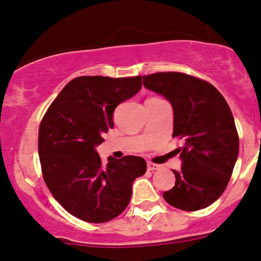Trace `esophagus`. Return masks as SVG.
I'll return each instance as SVG.
<instances>
[{
	"instance_id": "34e87169",
	"label": "esophagus",
	"mask_w": 261,
	"mask_h": 261,
	"mask_svg": "<svg viewBox=\"0 0 261 261\" xmlns=\"http://www.w3.org/2000/svg\"><path fill=\"white\" fill-rule=\"evenodd\" d=\"M160 166L158 165V164H153L151 162L147 163V170L148 171H155V170H159Z\"/></svg>"
}]
</instances>
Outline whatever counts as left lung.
Masks as SVG:
<instances>
[{"label": "left lung", "mask_w": 261, "mask_h": 261, "mask_svg": "<svg viewBox=\"0 0 261 261\" xmlns=\"http://www.w3.org/2000/svg\"><path fill=\"white\" fill-rule=\"evenodd\" d=\"M144 87L165 97L173 109V138L184 140L176 184L163 194L174 208L195 212L213 204L227 188L239 154L233 114L208 82L180 72L142 77Z\"/></svg>", "instance_id": "obj_1"}]
</instances>
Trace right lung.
Here are the masks:
<instances>
[{"instance_id": "1", "label": "right lung", "mask_w": 261, "mask_h": 261, "mask_svg": "<svg viewBox=\"0 0 261 261\" xmlns=\"http://www.w3.org/2000/svg\"><path fill=\"white\" fill-rule=\"evenodd\" d=\"M142 77H77L60 91L39 127V156L45 183L66 212L91 223L115 219L132 197V185L145 174L144 158L109 156L96 147L114 127L120 103L137 95Z\"/></svg>"}]
</instances>
